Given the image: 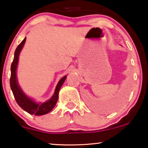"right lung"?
I'll return each instance as SVG.
<instances>
[{"instance_id":"right-lung-1","label":"right lung","mask_w":148,"mask_h":148,"mask_svg":"<svg viewBox=\"0 0 148 148\" xmlns=\"http://www.w3.org/2000/svg\"><path fill=\"white\" fill-rule=\"evenodd\" d=\"M26 40V38L21 43L19 44L15 51L14 54V58L13 62L11 66V78H10V86H11V90L13 92V96L15 97L16 102L18 105L21 107L22 109L26 112L29 113L30 114H34L36 116H40V115L46 114L50 112L55 106L57 102L58 98V92L66 78V76H64L58 82L57 86L56 87L55 92L50 100L44 103H36L26 96L24 93L22 92L21 89L20 88L17 83V77H16V70L18 64V59H19V55L20 52L23 48Z\"/></svg>"}]
</instances>
